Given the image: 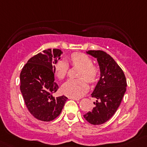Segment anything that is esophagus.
<instances>
[{"label": "esophagus", "mask_w": 147, "mask_h": 147, "mask_svg": "<svg viewBox=\"0 0 147 147\" xmlns=\"http://www.w3.org/2000/svg\"><path fill=\"white\" fill-rule=\"evenodd\" d=\"M69 99H71V100H76V101H78V100H80V98H78V97H69Z\"/></svg>", "instance_id": "1"}]
</instances>
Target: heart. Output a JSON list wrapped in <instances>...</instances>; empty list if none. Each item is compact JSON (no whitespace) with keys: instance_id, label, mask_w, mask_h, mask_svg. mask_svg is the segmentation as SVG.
Masks as SVG:
<instances>
[{"instance_id":"b5f03b06","label":"heart","mask_w":147,"mask_h":147,"mask_svg":"<svg viewBox=\"0 0 147 147\" xmlns=\"http://www.w3.org/2000/svg\"><path fill=\"white\" fill-rule=\"evenodd\" d=\"M70 60L72 65L82 67L79 74L80 78H85L89 82L91 83L97 80L98 69L93 65L92 60L90 57L83 53H75L71 55ZM68 69L69 64L65 60H59L55 64V73L60 80L64 79L66 77ZM85 79L84 78L71 79L67 81L62 87L63 93L69 97L78 98L82 97L89 89V86Z\"/></svg>"}]
</instances>
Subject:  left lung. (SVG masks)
<instances>
[{"label": "left lung", "instance_id": "1", "mask_svg": "<svg viewBox=\"0 0 147 147\" xmlns=\"http://www.w3.org/2000/svg\"><path fill=\"white\" fill-rule=\"evenodd\" d=\"M86 53L97 59L100 78L91 95L97 99L95 107L84 115L90 124H104L111 119L121 104L126 92L127 80L121 67L109 55L102 50H89Z\"/></svg>", "mask_w": 147, "mask_h": 147}]
</instances>
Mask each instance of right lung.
<instances>
[{"mask_svg":"<svg viewBox=\"0 0 147 147\" xmlns=\"http://www.w3.org/2000/svg\"><path fill=\"white\" fill-rule=\"evenodd\" d=\"M63 54L59 49H47L31 57L20 75V91L31 115L50 121L61 113L67 97H55L59 87L55 82L54 66Z\"/></svg>","mask_w":147,"mask_h":147,"instance_id":"add662e5","label":"right lung"}]
</instances>
